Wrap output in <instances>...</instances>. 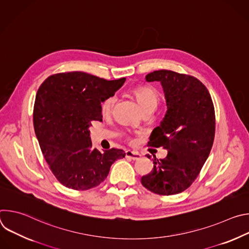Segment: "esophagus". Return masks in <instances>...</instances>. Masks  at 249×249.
Listing matches in <instances>:
<instances>
[{
    "mask_svg": "<svg viewBox=\"0 0 249 249\" xmlns=\"http://www.w3.org/2000/svg\"><path fill=\"white\" fill-rule=\"evenodd\" d=\"M126 158L133 160H138L141 159V155L137 152H133V151H126Z\"/></svg>",
    "mask_w": 249,
    "mask_h": 249,
    "instance_id": "1",
    "label": "esophagus"
}]
</instances>
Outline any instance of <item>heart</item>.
<instances>
[{"mask_svg": "<svg viewBox=\"0 0 249 249\" xmlns=\"http://www.w3.org/2000/svg\"><path fill=\"white\" fill-rule=\"evenodd\" d=\"M133 93L143 111L148 108H156L160 102L159 92L151 87H140L134 89ZM115 101L116 97L114 95L106 97L101 102V112L104 115L109 114L112 111Z\"/></svg>", "mask_w": 249, "mask_h": 249, "instance_id": "heart-1", "label": "heart"}]
</instances>
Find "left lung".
<instances>
[{
  "mask_svg": "<svg viewBox=\"0 0 249 249\" xmlns=\"http://www.w3.org/2000/svg\"><path fill=\"white\" fill-rule=\"evenodd\" d=\"M146 81L160 83L167 106L149 146L162 147L167 156L162 160L154 156V168L141 182L160 195L180 193L196 179L211 152L216 128L214 104L207 88L192 76L159 70L148 74Z\"/></svg>",
  "mask_w": 249,
  "mask_h": 249,
  "instance_id": "8db88e82",
  "label": "left lung"
}]
</instances>
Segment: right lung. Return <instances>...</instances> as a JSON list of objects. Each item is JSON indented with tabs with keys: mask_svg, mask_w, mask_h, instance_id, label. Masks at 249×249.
Here are the masks:
<instances>
[{
	"mask_svg": "<svg viewBox=\"0 0 249 249\" xmlns=\"http://www.w3.org/2000/svg\"><path fill=\"white\" fill-rule=\"evenodd\" d=\"M125 78L107 81L84 72L48 77L35 97L33 125L51 171L64 186L88 190L107 177L123 150L92 149L89 127L102 121L101 102L114 95Z\"/></svg>",
	"mask_w": 249,
	"mask_h": 249,
	"instance_id": "obj_1",
	"label": "right lung"
}]
</instances>
